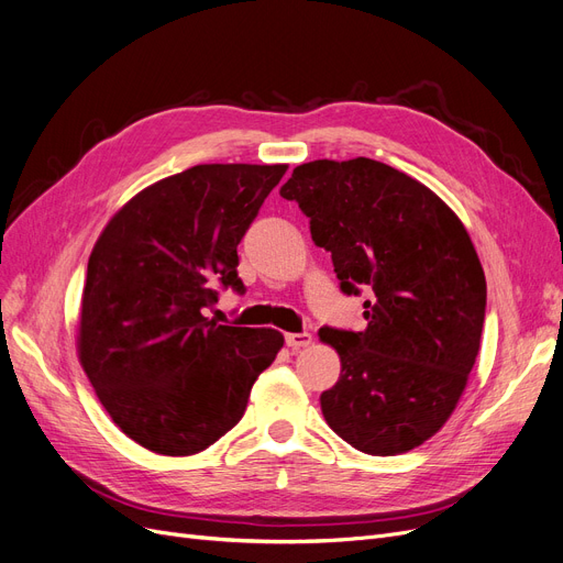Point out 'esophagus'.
Masks as SVG:
<instances>
[{
  "instance_id": "esophagus-1",
  "label": "esophagus",
  "mask_w": 563,
  "mask_h": 563,
  "mask_svg": "<svg viewBox=\"0 0 563 563\" xmlns=\"http://www.w3.org/2000/svg\"><path fill=\"white\" fill-rule=\"evenodd\" d=\"M285 342L291 349H303V346H308L312 342V335L310 333H287Z\"/></svg>"
}]
</instances>
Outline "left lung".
<instances>
[{
  "mask_svg": "<svg viewBox=\"0 0 563 563\" xmlns=\"http://www.w3.org/2000/svg\"><path fill=\"white\" fill-rule=\"evenodd\" d=\"M280 196L310 219L340 289L369 294L365 331H319L342 363L319 397L323 418L372 456L422 445L450 420L479 353L486 276L467 230L429 187L367 157L301 164Z\"/></svg>",
  "mask_w": 563,
  "mask_h": 563,
  "instance_id": "8db88e82",
  "label": "left lung"
}]
</instances>
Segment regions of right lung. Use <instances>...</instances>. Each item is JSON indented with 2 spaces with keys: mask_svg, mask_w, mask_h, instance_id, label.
<instances>
[{
  "mask_svg": "<svg viewBox=\"0 0 563 563\" xmlns=\"http://www.w3.org/2000/svg\"><path fill=\"white\" fill-rule=\"evenodd\" d=\"M287 164H198L139 191L102 230L81 294L79 363L141 448L191 456L242 420L283 333L205 317L244 291L236 246Z\"/></svg>",
  "mask_w": 563,
  "mask_h": 563,
  "instance_id": "add662e5",
  "label": "right lung"
}]
</instances>
